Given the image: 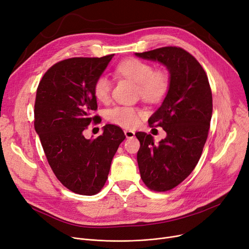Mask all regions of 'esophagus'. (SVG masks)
<instances>
[{
	"mask_svg": "<svg viewBox=\"0 0 249 249\" xmlns=\"http://www.w3.org/2000/svg\"><path fill=\"white\" fill-rule=\"evenodd\" d=\"M124 134L126 136V138H134L135 137V132L131 131V130H125Z\"/></svg>",
	"mask_w": 249,
	"mask_h": 249,
	"instance_id": "1",
	"label": "esophagus"
}]
</instances>
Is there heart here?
<instances>
[{
	"label": "heart",
	"mask_w": 249,
	"mask_h": 249,
	"mask_svg": "<svg viewBox=\"0 0 249 249\" xmlns=\"http://www.w3.org/2000/svg\"><path fill=\"white\" fill-rule=\"evenodd\" d=\"M116 73L132 80L138 85V94L148 102L160 101L168 89V77L161 71H153L152 65L136 58L123 60L116 68ZM94 95L100 102L110 99L112 83L107 76L98 77L94 84ZM145 112L130 106H117L107 112V118L112 123L125 128L138 125Z\"/></svg>",
	"instance_id": "obj_1"
}]
</instances>
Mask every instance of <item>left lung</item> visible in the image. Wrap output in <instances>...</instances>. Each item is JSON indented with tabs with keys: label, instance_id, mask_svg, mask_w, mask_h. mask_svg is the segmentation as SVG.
I'll use <instances>...</instances> for the list:
<instances>
[{
	"label": "left lung",
	"instance_id": "obj_1",
	"mask_svg": "<svg viewBox=\"0 0 249 249\" xmlns=\"http://www.w3.org/2000/svg\"><path fill=\"white\" fill-rule=\"evenodd\" d=\"M135 55L160 62L169 73L165 98L148 119L166 137L154 144L150 134L136 133L141 178L150 190L164 192L187 178L201 158L212 118V91L201 64L182 48L168 46Z\"/></svg>",
	"mask_w": 249,
	"mask_h": 249
}]
</instances>
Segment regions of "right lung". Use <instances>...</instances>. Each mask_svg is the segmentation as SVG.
<instances>
[{"label": "right lung", "instance_id": "right-lung-1", "mask_svg": "<svg viewBox=\"0 0 249 249\" xmlns=\"http://www.w3.org/2000/svg\"><path fill=\"white\" fill-rule=\"evenodd\" d=\"M113 56L59 61L45 72L36 93L34 127L48 163L65 188L84 196L104 187L114 155L126 138L120 127L111 124L95 139L83 134L97 120L91 116L98 108L94 84Z\"/></svg>", "mask_w": 249, "mask_h": 249}]
</instances>
